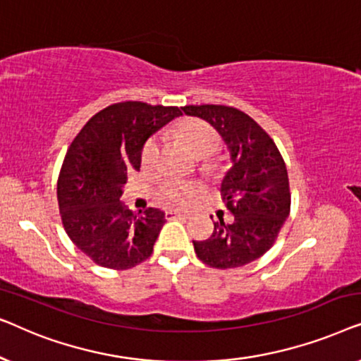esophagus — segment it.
Returning a JSON list of instances; mask_svg holds the SVG:
<instances>
[{"instance_id": "esophagus-1", "label": "esophagus", "mask_w": 361, "mask_h": 361, "mask_svg": "<svg viewBox=\"0 0 361 361\" xmlns=\"http://www.w3.org/2000/svg\"><path fill=\"white\" fill-rule=\"evenodd\" d=\"M166 219L167 220H174V219H187L185 214H182V212H177V210H167L166 212Z\"/></svg>"}]
</instances>
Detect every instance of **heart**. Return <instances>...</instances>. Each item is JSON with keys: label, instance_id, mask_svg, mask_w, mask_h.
Listing matches in <instances>:
<instances>
[{"label": "heart", "instance_id": "heart-1", "mask_svg": "<svg viewBox=\"0 0 361 361\" xmlns=\"http://www.w3.org/2000/svg\"><path fill=\"white\" fill-rule=\"evenodd\" d=\"M180 135L185 137V141L189 142V146L194 149L199 156H209L214 152L220 145V136L216 130L209 123L202 120H185L179 126ZM161 151V137L159 136H151L149 140L145 142L141 151V161L142 164L151 167L157 162ZM162 195L167 200L176 202V204H185L192 197L195 195L197 187L182 180H167L162 185Z\"/></svg>", "mask_w": 361, "mask_h": 361}]
</instances>
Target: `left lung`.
I'll use <instances>...</instances> for the list:
<instances>
[{
    "instance_id": "8db88e82",
    "label": "left lung",
    "mask_w": 361,
    "mask_h": 361,
    "mask_svg": "<svg viewBox=\"0 0 361 361\" xmlns=\"http://www.w3.org/2000/svg\"><path fill=\"white\" fill-rule=\"evenodd\" d=\"M182 110L209 121L224 137L231 159L221 182V199L235 220L214 221L210 238L194 241L195 253L212 268H240L274 245L289 216L290 190L284 159L268 133L238 108L189 105Z\"/></svg>"
}]
</instances>
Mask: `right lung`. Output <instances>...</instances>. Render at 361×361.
<instances>
[{
  "mask_svg": "<svg viewBox=\"0 0 361 361\" xmlns=\"http://www.w3.org/2000/svg\"><path fill=\"white\" fill-rule=\"evenodd\" d=\"M180 115L177 106L113 103L73 137L57 179L59 210L68 238L93 263L130 269L152 255L166 214L126 209L121 187L128 172L140 171L147 137Z\"/></svg>",
  "mask_w": 361,
  "mask_h": 361,
  "instance_id": "obj_1",
  "label": "right lung"
}]
</instances>
